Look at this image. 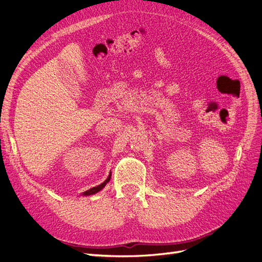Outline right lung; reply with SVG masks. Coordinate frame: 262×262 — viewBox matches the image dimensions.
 <instances>
[{"label":"right lung","instance_id":"add662e5","mask_svg":"<svg viewBox=\"0 0 262 262\" xmlns=\"http://www.w3.org/2000/svg\"><path fill=\"white\" fill-rule=\"evenodd\" d=\"M110 177H112V173H110V175L108 176V178H107L104 182H102V184H100V185L97 186V187H94V188H92V189H90V190H87V191H85L83 194H84V195H91V194H94V193H97L98 191H100V190L106 186L107 182H109Z\"/></svg>","mask_w":262,"mask_h":262}]
</instances>
